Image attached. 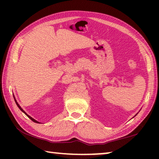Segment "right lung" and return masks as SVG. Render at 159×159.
I'll return each instance as SVG.
<instances>
[{
	"label": "right lung",
	"mask_w": 159,
	"mask_h": 159,
	"mask_svg": "<svg viewBox=\"0 0 159 159\" xmlns=\"http://www.w3.org/2000/svg\"><path fill=\"white\" fill-rule=\"evenodd\" d=\"M15 102H16V104H17V107H19V109H20V110H21V111H22V112H24V113H25V114L26 115V116H27L29 118H30V119L32 120V121H34V122H35V123H39V122H38L37 121V120H35V119H34V118H32L31 116H29L27 114H26V113L25 111H24V110L22 109H21V107H20V105H19V104H18V103H17V102H16V100H15Z\"/></svg>",
	"instance_id": "obj_1"
}]
</instances>
